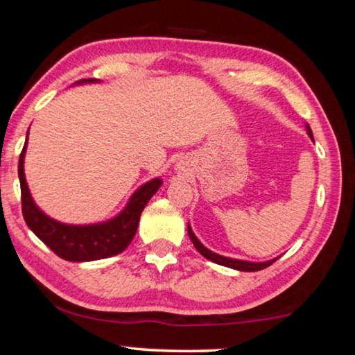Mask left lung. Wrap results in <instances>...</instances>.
<instances>
[{"label": "left lung", "mask_w": 355, "mask_h": 355, "mask_svg": "<svg viewBox=\"0 0 355 355\" xmlns=\"http://www.w3.org/2000/svg\"><path fill=\"white\" fill-rule=\"evenodd\" d=\"M305 128H306V134L309 136V139L313 140V132H311V128H309L308 123L305 125ZM188 235H189L191 241H193V245L196 246V250H198L205 259H208V261L219 263V266L239 270V272H257V270H262V268H267L268 266H272V263L278 259V257H273V259H270V261H263V262H250V261H243V259H234V257H226V256L218 254V252L210 251L207 246L200 243V240L196 237L193 229H191L189 223H188Z\"/></svg>", "instance_id": "8db88e82"}]
</instances>
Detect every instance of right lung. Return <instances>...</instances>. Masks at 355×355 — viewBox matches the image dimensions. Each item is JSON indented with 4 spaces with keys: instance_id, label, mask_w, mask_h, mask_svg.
<instances>
[{
    "instance_id": "obj_1",
    "label": "right lung",
    "mask_w": 355,
    "mask_h": 355,
    "mask_svg": "<svg viewBox=\"0 0 355 355\" xmlns=\"http://www.w3.org/2000/svg\"><path fill=\"white\" fill-rule=\"evenodd\" d=\"M85 83H99L96 78H85L78 80L74 85H85ZM26 140L19 159V180L21 191V211L26 226L35 232L36 237L44 241L55 254L64 261L71 262H89L99 259L112 257L125 251L137 232L139 219L145 205L161 188L162 180L156 177L144 183L134 191L125 208L114 218L103 223L93 224H67L56 221L46 215L33 199L28 188L25 177V155L28 145Z\"/></svg>"
}]
</instances>
